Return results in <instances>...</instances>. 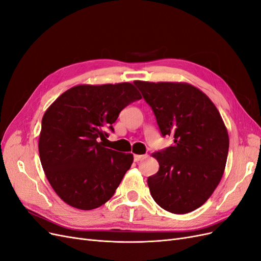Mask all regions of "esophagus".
Here are the masks:
<instances>
[{
    "instance_id": "1",
    "label": "esophagus",
    "mask_w": 261,
    "mask_h": 261,
    "mask_svg": "<svg viewBox=\"0 0 261 261\" xmlns=\"http://www.w3.org/2000/svg\"><path fill=\"white\" fill-rule=\"evenodd\" d=\"M145 158H146L145 154H135V155H134V161H135V162H139L140 160L145 159Z\"/></svg>"
}]
</instances>
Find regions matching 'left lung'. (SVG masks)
Here are the masks:
<instances>
[{
    "label": "left lung",
    "instance_id": "8db88e82",
    "mask_svg": "<svg viewBox=\"0 0 261 261\" xmlns=\"http://www.w3.org/2000/svg\"><path fill=\"white\" fill-rule=\"evenodd\" d=\"M151 107L162 136L172 146L152 155L159 171L148 177L154 201L176 215L206 202L222 178L228 152V134L213 102L186 83L136 81Z\"/></svg>",
    "mask_w": 261,
    "mask_h": 261
}]
</instances>
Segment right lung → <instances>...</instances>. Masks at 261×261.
<instances>
[{
	"label": "right lung",
	"instance_id": "right-lung-1",
	"mask_svg": "<svg viewBox=\"0 0 261 261\" xmlns=\"http://www.w3.org/2000/svg\"><path fill=\"white\" fill-rule=\"evenodd\" d=\"M141 99L129 83L78 85L46 110L39 154L54 192L69 206L96 209L114 195L130 168L132 153L106 148L107 130L122 110Z\"/></svg>",
	"mask_w": 261,
	"mask_h": 261
}]
</instances>
